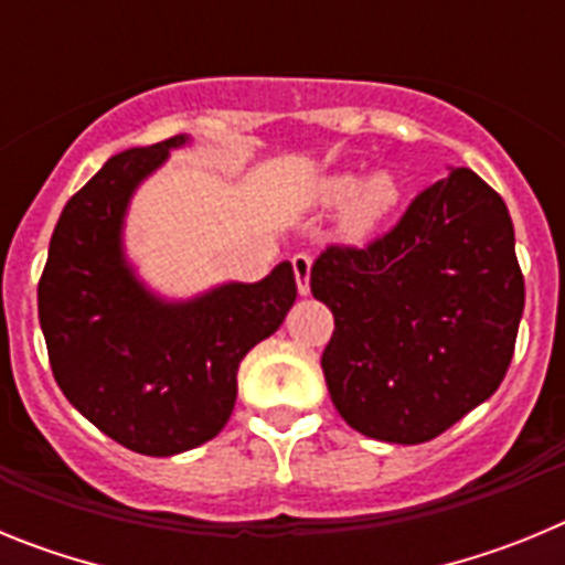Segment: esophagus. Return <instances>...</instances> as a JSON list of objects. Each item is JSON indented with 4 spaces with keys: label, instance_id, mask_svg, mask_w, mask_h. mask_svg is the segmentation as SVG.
<instances>
[{
    "label": "esophagus",
    "instance_id": "esophagus-1",
    "mask_svg": "<svg viewBox=\"0 0 565 565\" xmlns=\"http://www.w3.org/2000/svg\"><path fill=\"white\" fill-rule=\"evenodd\" d=\"M291 266H294V277H297V291L302 294V297H308V294H311V266H313V259L308 257V254H294Z\"/></svg>",
    "mask_w": 565,
    "mask_h": 565
}]
</instances>
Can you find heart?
<instances>
[{"instance_id":"b5f03b06","label":"heart","mask_w":565,"mask_h":565,"mask_svg":"<svg viewBox=\"0 0 565 565\" xmlns=\"http://www.w3.org/2000/svg\"><path fill=\"white\" fill-rule=\"evenodd\" d=\"M317 201L326 209L348 203L342 212V232L351 239H367L398 209L402 186L391 172H373L367 181L353 172H339L319 183Z\"/></svg>"}]
</instances>
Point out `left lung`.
<instances>
[{"label":"left lung","mask_w":565,"mask_h":565,"mask_svg":"<svg viewBox=\"0 0 565 565\" xmlns=\"http://www.w3.org/2000/svg\"><path fill=\"white\" fill-rule=\"evenodd\" d=\"M311 294L337 326L322 373L339 416L376 441H430L512 362L523 274L507 203L472 169H450L367 248L319 254Z\"/></svg>","instance_id":"left-lung-1"}]
</instances>
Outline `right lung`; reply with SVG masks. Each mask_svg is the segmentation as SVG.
Segmentation results:
<instances>
[{
    "instance_id": "add662e5",
    "label": "right lung",
    "mask_w": 565,
    "mask_h": 565,
    "mask_svg": "<svg viewBox=\"0 0 565 565\" xmlns=\"http://www.w3.org/2000/svg\"><path fill=\"white\" fill-rule=\"evenodd\" d=\"M113 154L64 206L39 279V322L67 402L104 436L141 456H178L226 427L237 367L297 299L291 263L259 282H223L167 299L138 277L124 248L129 203L172 149Z\"/></svg>"
}]
</instances>
